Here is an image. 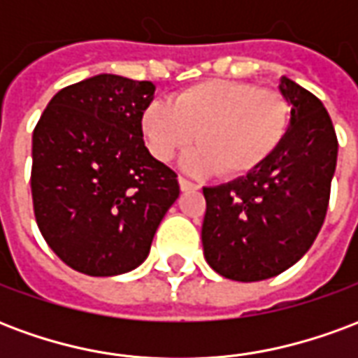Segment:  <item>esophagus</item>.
I'll list each match as a JSON object with an SVG mask.
<instances>
[{
  "label": "esophagus",
  "mask_w": 358,
  "mask_h": 358,
  "mask_svg": "<svg viewBox=\"0 0 358 358\" xmlns=\"http://www.w3.org/2000/svg\"><path fill=\"white\" fill-rule=\"evenodd\" d=\"M178 184H180V189H182V192L199 189V186H197V184H194V182H189V180H186V178H178Z\"/></svg>",
  "instance_id": "1"
}]
</instances>
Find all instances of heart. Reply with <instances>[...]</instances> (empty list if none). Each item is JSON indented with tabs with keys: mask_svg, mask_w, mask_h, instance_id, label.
<instances>
[{
	"mask_svg": "<svg viewBox=\"0 0 358 358\" xmlns=\"http://www.w3.org/2000/svg\"><path fill=\"white\" fill-rule=\"evenodd\" d=\"M292 109L282 94L236 80H205L182 90L172 103L151 101L141 130L155 159L169 163L195 141L201 148L182 159L195 176L220 171L240 178L261 169L282 145Z\"/></svg>",
	"mask_w": 358,
	"mask_h": 358,
	"instance_id": "b5f03b06",
	"label": "heart"
}]
</instances>
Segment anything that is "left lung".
Listing matches in <instances>:
<instances>
[{
    "label": "left lung",
    "mask_w": 358,
    "mask_h": 358,
    "mask_svg": "<svg viewBox=\"0 0 358 358\" xmlns=\"http://www.w3.org/2000/svg\"><path fill=\"white\" fill-rule=\"evenodd\" d=\"M278 92L292 105L282 145L245 176L203 187L205 261L236 282L278 276L307 253L322 228L338 163L328 110L308 90L282 76Z\"/></svg>",
    "instance_id": "1"
}]
</instances>
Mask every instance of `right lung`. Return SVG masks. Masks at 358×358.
<instances>
[{"label": "right lung", "mask_w": 358, "mask_h": 358, "mask_svg": "<svg viewBox=\"0 0 358 358\" xmlns=\"http://www.w3.org/2000/svg\"><path fill=\"white\" fill-rule=\"evenodd\" d=\"M155 84L97 74L53 95L32 136V201L53 253L88 276H118L149 255L178 199L176 172L143 143Z\"/></svg>", "instance_id": "right-lung-1"}]
</instances>
